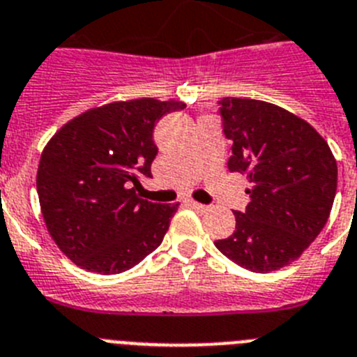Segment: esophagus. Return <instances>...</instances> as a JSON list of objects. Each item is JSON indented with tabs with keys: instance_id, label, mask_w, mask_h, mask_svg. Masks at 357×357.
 <instances>
[{
	"instance_id": "1",
	"label": "esophagus",
	"mask_w": 357,
	"mask_h": 357,
	"mask_svg": "<svg viewBox=\"0 0 357 357\" xmlns=\"http://www.w3.org/2000/svg\"><path fill=\"white\" fill-rule=\"evenodd\" d=\"M188 206L195 211H206L208 210V206H204V204H201V202H195V201H188Z\"/></svg>"
}]
</instances>
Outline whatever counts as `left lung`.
I'll list each match as a JSON object with an SVG mask.
<instances>
[{
    "mask_svg": "<svg viewBox=\"0 0 357 357\" xmlns=\"http://www.w3.org/2000/svg\"><path fill=\"white\" fill-rule=\"evenodd\" d=\"M220 105L233 140L227 167L247 176L250 202L245 213L233 211L236 229L215 247L247 271H279L326 226L338 185L335 155L310 123L278 105L242 98Z\"/></svg>",
    "mask_w": 357,
    "mask_h": 357,
    "instance_id": "1",
    "label": "left lung"
}]
</instances>
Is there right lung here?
I'll return each mask as SVG.
<instances>
[{"instance_id":"1","label":"right lung","mask_w":357,"mask_h":357,"mask_svg":"<svg viewBox=\"0 0 357 357\" xmlns=\"http://www.w3.org/2000/svg\"><path fill=\"white\" fill-rule=\"evenodd\" d=\"M183 101L139 98L91 108L46 144L37 194L47 233L70 261L112 275L142 261L162 243L176 204L140 197L139 176H151L160 117Z\"/></svg>"}]
</instances>
